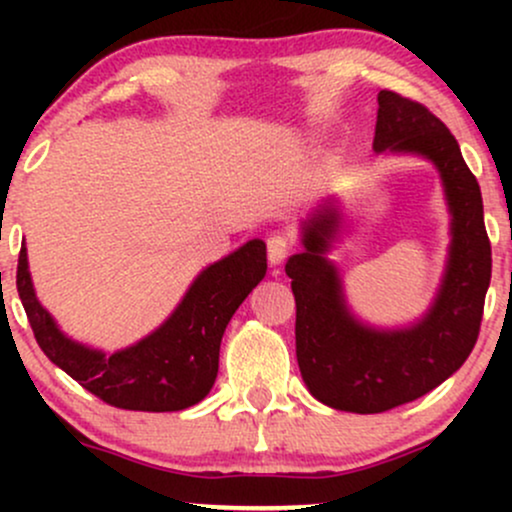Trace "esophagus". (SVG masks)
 Returning <instances> with one entry per match:
<instances>
[{
  "label": "esophagus",
  "instance_id": "obj_1",
  "mask_svg": "<svg viewBox=\"0 0 512 512\" xmlns=\"http://www.w3.org/2000/svg\"><path fill=\"white\" fill-rule=\"evenodd\" d=\"M293 252V240L289 236H284V233H276L267 240V257H269V264H281Z\"/></svg>",
  "mask_w": 512,
  "mask_h": 512
}]
</instances>
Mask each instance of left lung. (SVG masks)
<instances>
[{"instance_id": "8db88e82", "label": "left lung", "mask_w": 512, "mask_h": 512, "mask_svg": "<svg viewBox=\"0 0 512 512\" xmlns=\"http://www.w3.org/2000/svg\"><path fill=\"white\" fill-rule=\"evenodd\" d=\"M373 146L431 158L452 211L450 262L436 303L419 325L399 332L363 327L346 310L339 276L322 257L337 231L325 209L305 226V252L286 264L296 296V358L313 397L332 409L380 414L424 397L467 361L477 344L491 281V240L474 173L450 129L424 103L378 93Z\"/></svg>"}]
</instances>
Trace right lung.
I'll return each instance as SVG.
<instances>
[{"instance_id": "obj_1", "label": "right lung", "mask_w": 512, "mask_h": 512, "mask_svg": "<svg viewBox=\"0 0 512 512\" xmlns=\"http://www.w3.org/2000/svg\"><path fill=\"white\" fill-rule=\"evenodd\" d=\"M267 272V248L250 240L197 276L173 315L139 344L105 356L67 339L35 298L26 248L16 289L43 354L105 404L129 411H180L202 402L219 373L226 325Z\"/></svg>"}]
</instances>
